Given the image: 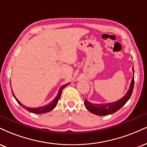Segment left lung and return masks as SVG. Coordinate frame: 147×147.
<instances>
[{"label": "left lung", "mask_w": 147, "mask_h": 147, "mask_svg": "<svg viewBox=\"0 0 147 147\" xmlns=\"http://www.w3.org/2000/svg\"><path fill=\"white\" fill-rule=\"evenodd\" d=\"M134 73V67L132 68ZM134 86V77L132 78L131 82L129 89L127 92L126 94L121 99L118 100V101L114 102H109V103H102V104H96L92 103L88 101V100H85V106H86V109L89 110L91 113L94 114L98 115V116H106V115H109L113 113L117 112L118 109H120L125 105L126 102L128 101L129 99L130 98L131 96L132 92H133Z\"/></svg>", "instance_id": "1"}]
</instances>
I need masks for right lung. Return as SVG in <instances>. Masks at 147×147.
<instances>
[{"label": "right lung", "instance_id": "1", "mask_svg": "<svg viewBox=\"0 0 147 147\" xmlns=\"http://www.w3.org/2000/svg\"><path fill=\"white\" fill-rule=\"evenodd\" d=\"M69 84H65L63 85V86H61V88H59V91H58V94L57 95V96L55 98H54L53 100L51 101L50 103L47 104V105H46L45 106H42V107H37V108H32V107H26L25 106L23 105L21 102L19 101L17 99L16 97L15 96V95L13 94V92H12V94H13V97L16 98V100H17V102H18L19 104H20V105L22 106V107H24V108H25L26 109H27L28 111H29L30 112H32L33 114H45L46 112H51V110H53L55 107H56L57 104L58 102V100H59L60 98V96H61V92H62V90L63 89H64L67 86H68Z\"/></svg>", "mask_w": 147, "mask_h": 147}]
</instances>
